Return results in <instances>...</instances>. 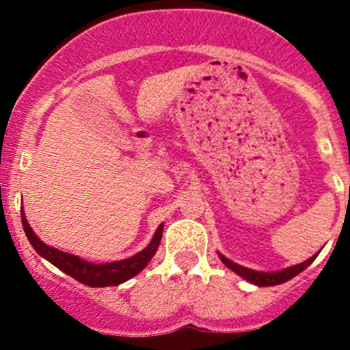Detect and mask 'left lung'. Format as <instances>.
I'll use <instances>...</instances> for the list:
<instances>
[{"mask_svg":"<svg viewBox=\"0 0 350 350\" xmlns=\"http://www.w3.org/2000/svg\"><path fill=\"white\" fill-rule=\"evenodd\" d=\"M315 257L317 256L310 257L308 260L298 264V266L288 267V269L278 271V273H259V271H252V269H247V267L239 266V264L232 262V260H228L227 257H224V256H220V259H221V262L228 267V269H232L234 273H237L239 276H242L243 280H247L249 283L257 284V286H276V284L286 283V281H289L291 278L298 276L301 271H305L306 267H308L310 264L315 260Z\"/></svg>","mask_w":350,"mask_h":350,"instance_id":"1","label":"left lung"}]
</instances>
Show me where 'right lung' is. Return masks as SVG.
I'll list each match as a JSON object with an SVG mask.
<instances>
[{"label":"right lung","mask_w":350,"mask_h":350,"mask_svg":"<svg viewBox=\"0 0 350 350\" xmlns=\"http://www.w3.org/2000/svg\"><path fill=\"white\" fill-rule=\"evenodd\" d=\"M22 224L25 234H27L31 247H33L42 257H45L49 262L54 264V266L57 267V269H61L62 273L69 274L70 278L77 280L79 283L91 286V288H105V286L122 284L125 283V281H129L130 278L137 276L154 257L162 237V225H159L152 242H150L149 247H146L142 252L135 254V256L130 257V259L116 260V262L93 264L88 262V260L79 259V257L72 256V254L62 252V250L54 249V247L45 245V243L33 234V230L30 228V225H28L23 213Z\"/></svg>","instance_id":"1"}]
</instances>
